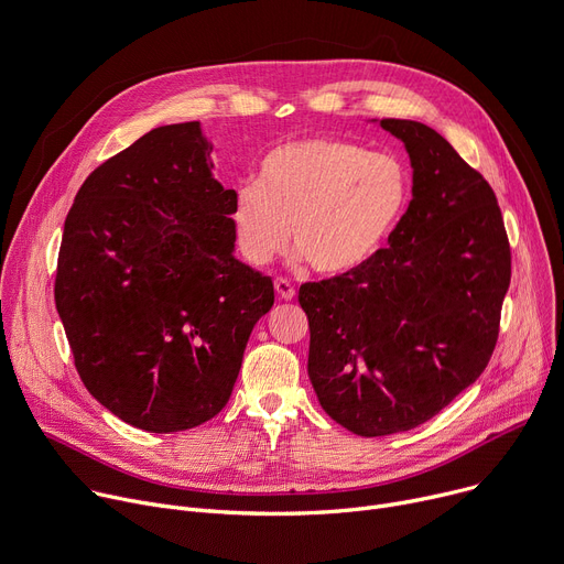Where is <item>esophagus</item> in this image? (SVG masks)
I'll list each match as a JSON object with an SVG mask.
<instances>
[{"instance_id":"1","label":"esophagus","mask_w":564,"mask_h":564,"mask_svg":"<svg viewBox=\"0 0 564 564\" xmlns=\"http://www.w3.org/2000/svg\"><path fill=\"white\" fill-rule=\"evenodd\" d=\"M274 288H276V294H279L283 301H292L294 294H296L294 285H292L288 279H276V281H274Z\"/></svg>"}]
</instances>
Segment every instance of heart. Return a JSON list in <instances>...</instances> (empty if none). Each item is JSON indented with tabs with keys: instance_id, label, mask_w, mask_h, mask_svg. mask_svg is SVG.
<instances>
[{
	"instance_id": "b5f03b06",
	"label": "heart",
	"mask_w": 564,
	"mask_h": 564,
	"mask_svg": "<svg viewBox=\"0 0 564 564\" xmlns=\"http://www.w3.org/2000/svg\"><path fill=\"white\" fill-rule=\"evenodd\" d=\"M412 169L398 155L333 137L274 148L259 182L236 188L231 227L249 265L292 245L326 276L362 270L387 247L412 202Z\"/></svg>"
}]
</instances>
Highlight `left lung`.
<instances>
[{"mask_svg":"<svg viewBox=\"0 0 564 564\" xmlns=\"http://www.w3.org/2000/svg\"><path fill=\"white\" fill-rule=\"evenodd\" d=\"M380 128L404 143L412 202L362 270L303 283L308 376L324 412L357 436L414 430L486 369L510 285V247L490 184L436 130Z\"/></svg>","mask_w":564,"mask_h":564,"instance_id":"obj_1","label":"left lung"}]
</instances>
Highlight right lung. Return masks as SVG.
<instances>
[{"label": "right lung", "instance_id": "1", "mask_svg": "<svg viewBox=\"0 0 564 564\" xmlns=\"http://www.w3.org/2000/svg\"><path fill=\"white\" fill-rule=\"evenodd\" d=\"M199 121L162 126L100 164L65 220L56 308L87 391L171 434L227 404L270 276L234 256V188Z\"/></svg>", "mask_w": 564, "mask_h": 564}]
</instances>
